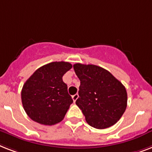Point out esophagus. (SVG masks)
I'll return each mask as SVG.
<instances>
[{
  "label": "esophagus",
  "mask_w": 152,
  "mask_h": 152,
  "mask_svg": "<svg viewBox=\"0 0 152 152\" xmlns=\"http://www.w3.org/2000/svg\"><path fill=\"white\" fill-rule=\"evenodd\" d=\"M72 100H73V102H76V101L77 99H78V97H79V94H74L73 96H72Z\"/></svg>",
  "instance_id": "obj_1"
}]
</instances>
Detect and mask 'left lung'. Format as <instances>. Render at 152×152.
I'll return each mask as SVG.
<instances>
[{"instance_id": "obj_1", "label": "left lung", "mask_w": 152, "mask_h": 152, "mask_svg": "<svg viewBox=\"0 0 152 152\" xmlns=\"http://www.w3.org/2000/svg\"><path fill=\"white\" fill-rule=\"evenodd\" d=\"M80 80L76 104L87 123L96 129L110 127L118 122L127 105L125 87L108 70L94 65H73Z\"/></svg>"}]
</instances>
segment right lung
<instances>
[{
	"instance_id": "add662e5",
	"label": "right lung",
	"mask_w": 152,
	"mask_h": 152,
	"mask_svg": "<svg viewBox=\"0 0 152 152\" xmlns=\"http://www.w3.org/2000/svg\"><path fill=\"white\" fill-rule=\"evenodd\" d=\"M72 67L69 62H50L36 70L26 81L22 103L32 120L46 126L62 121L73 102L62 76Z\"/></svg>"
}]
</instances>
